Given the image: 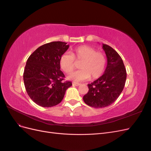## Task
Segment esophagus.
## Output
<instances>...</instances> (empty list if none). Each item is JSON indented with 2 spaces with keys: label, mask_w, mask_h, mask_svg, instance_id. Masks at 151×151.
<instances>
[{
  "label": "esophagus",
  "mask_w": 151,
  "mask_h": 151,
  "mask_svg": "<svg viewBox=\"0 0 151 151\" xmlns=\"http://www.w3.org/2000/svg\"><path fill=\"white\" fill-rule=\"evenodd\" d=\"M72 85H73V86H80L81 84H80V83H75V82H73V83H72Z\"/></svg>",
  "instance_id": "obj_1"
}]
</instances>
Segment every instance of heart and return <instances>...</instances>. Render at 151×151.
I'll list each match as a JSON object with an SVG mask.
<instances>
[{"label": "heart", "instance_id": "obj_1", "mask_svg": "<svg viewBox=\"0 0 151 151\" xmlns=\"http://www.w3.org/2000/svg\"><path fill=\"white\" fill-rule=\"evenodd\" d=\"M81 62L80 70L72 73L68 78L76 82L96 79L104 73L106 66V57L95 48L82 45L73 50L71 53H65L60 58V66L63 72L70 74L76 67V61Z\"/></svg>", "mask_w": 151, "mask_h": 151}]
</instances>
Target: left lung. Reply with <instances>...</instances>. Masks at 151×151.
<instances>
[{
  "label": "left lung",
  "mask_w": 151,
  "mask_h": 151,
  "mask_svg": "<svg viewBox=\"0 0 151 151\" xmlns=\"http://www.w3.org/2000/svg\"><path fill=\"white\" fill-rule=\"evenodd\" d=\"M107 57V66L103 76L88 84V93L83 97L84 103L95 108L109 106L118 98L124 88L127 72L122 58L109 45L103 44Z\"/></svg>",
  "instance_id": "8db88e82"
}]
</instances>
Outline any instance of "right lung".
<instances>
[{
  "instance_id": "right-lung-1",
  "label": "right lung",
  "mask_w": 151,
  "mask_h": 151,
  "mask_svg": "<svg viewBox=\"0 0 151 151\" xmlns=\"http://www.w3.org/2000/svg\"><path fill=\"white\" fill-rule=\"evenodd\" d=\"M67 43L53 42L42 45L27 60L23 74L26 92L39 106L52 107L60 103L72 82L63 81L65 75L59 61L69 47Z\"/></svg>"
}]
</instances>
